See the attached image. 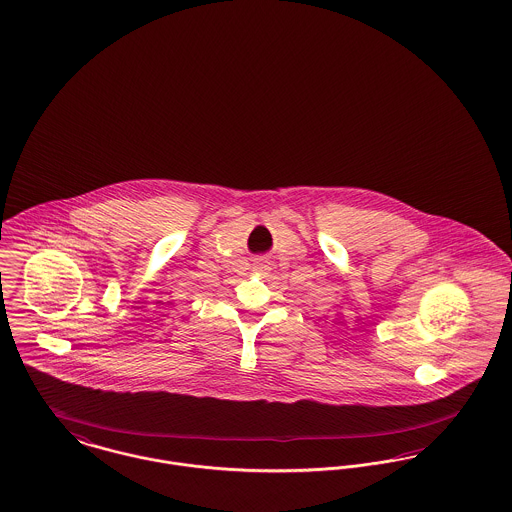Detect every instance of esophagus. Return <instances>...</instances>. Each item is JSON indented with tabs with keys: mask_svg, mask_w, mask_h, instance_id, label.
I'll use <instances>...</instances> for the list:
<instances>
[{
	"mask_svg": "<svg viewBox=\"0 0 512 512\" xmlns=\"http://www.w3.org/2000/svg\"><path fill=\"white\" fill-rule=\"evenodd\" d=\"M253 271L259 272V274H267L271 269H269V263L265 259H253Z\"/></svg>",
	"mask_w": 512,
	"mask_h": 512,
	"instance_id": "obj_1",
	"label": "esophagus"
}]
</instances>
